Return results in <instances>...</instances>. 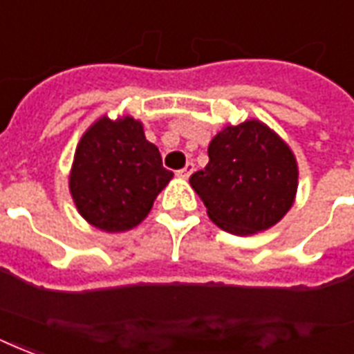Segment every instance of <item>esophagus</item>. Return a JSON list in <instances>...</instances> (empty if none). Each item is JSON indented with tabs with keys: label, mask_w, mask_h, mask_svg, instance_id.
<instances>
[{
	"label": "esophagus",
	"mask_w": 354,
	"mask_h": 354,
	"mask_svg": "<svg viewBox=\"0 0 354 354\" xmlns=\"http://www.w3.org/2000/svg\"><path fill=\"white\" fill-rule=\"evenodd\" d=\"M192 171H194V164L192 162H187V166L183 167V169H179V171H177V175H179L180 179H188V177L192 175Z\"/></svg>",
	"instance_id": "esophagus-1"
}]
</instances>
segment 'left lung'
I'll list each match as a JSON object with an SVG mask.
<instances>
[{
  "instance_id": "obj_1",
  "label": "left lung",
  "mask_w": 354,
  "mask_h": 354,
  "mask_svg": "<svg viewBox=\"0 0 354 354\" xmlns=\"http://www.w3.org/2000/svg\"><path fill=\"white\" fill-rule=\"evenodd\" d=\"M299 169L291 149L252 119L225 127L209 145V164L190 177L209 218L224 231L252 235L291 209Z\"/></svg>"
}]
</instances>
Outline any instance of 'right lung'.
<instances>
[{
	"label": "right lung",
	"mask_w": 354,
	"mask_h": 354,
	"mask_svg": "<svg viewBox=\"0 0 354 354\" xmlns=\"http://www.w3.org/2000/svg\"><path fill=\"white\" fill-rule=\"evenodd\" d=\"M171 177L140 121L102 117L76 147L71 194L89 224L115 233L140 224Z\"/></svg>",
	"instance_id": "obj_1"
}]
</instances>
